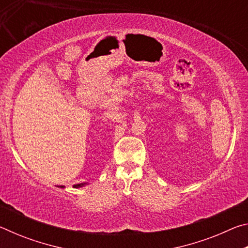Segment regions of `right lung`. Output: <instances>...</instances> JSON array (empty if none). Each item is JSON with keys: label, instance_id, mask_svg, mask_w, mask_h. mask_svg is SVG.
Listing matches in <instances>:
<instances>
[{"label": "right lung", "instance_id": "1", "mask_svg": "<svg viewBox=\"0 0 248 248\" xmlns=\"http://www.w3.org/2000/svg\"><path fill=\"white\" fill-rule=\"evenodd\" d=\"M87 183H81V184H77V185H74V188H79V187H83V186H85ZM61 188H64V186H61Z\"/></svg>", "mask_w": 248, "mask_h": 248}]
</instances>
